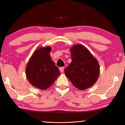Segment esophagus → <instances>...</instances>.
<instances>
[{"label":"esophagus","instance_id":"34e87169","mask_svg":"<svg viewBox=\"0 0 125 125\" xmlns=\"http://www.w3.org/2000/svg\"><path fill=\"white\" fill-rule=\"evenodd\" d=\"M64 68L62 67H60V71L61 73H62L63 71H64Z\"/></svg>","mask_w":125,"mask_h":125}]
</instances>
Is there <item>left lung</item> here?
Segmentation results:
<instances>
[{"label": "left lung", "instance_id": "8db88e82", "mask_svg": "<svg viewBox=\"0 0 125 125\" xmlns=\"http://www.w3.org/2000/svg\"><path fill=\"white\" fill-rule=\"evenodd\" d=\"M72 62L64 69L67 77L75 88L85 90L98 80L100 74L98 61L85 46L76 45L71 49Z\"/></svg>", "mask_w": 125, "mask_h": 125}]
</instances>
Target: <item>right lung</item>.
I'll use <instances>...</instances> for the list:
<instances>
[{"instance_id":"add662e5","label":"right lung","mask_w":125,"mask_h":125,"mask_svg":"<svg viewBox=\"0 0 125 125\" xmlns=\"http://www.w3.org/2000/svg\"><path fill=\"white\" fill-rule=\"evenodd\" d=\"M51 47H40L35 51L27 63L26 75L31 85L41 90L50 87L61 74L51 60Z\"/></svg>"}]
</instances>
